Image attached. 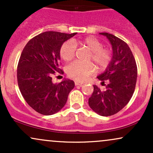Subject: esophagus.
<instances>
[{
	"label": "esophagus",
	"instance_id": "1",
	"mask_svg": "<svg viewBox=\"0 0 153 153\" xmlns=\"http://www.w3.org/2000/svg\"><path fill=\"white\" fill-rule=\"evenodd\" d=\"M75 85H79V86H82V85H83V82L75 81Z\"/></svg>",
	"mask_w": 153,
	"mask_h": 153
}]
</instances>
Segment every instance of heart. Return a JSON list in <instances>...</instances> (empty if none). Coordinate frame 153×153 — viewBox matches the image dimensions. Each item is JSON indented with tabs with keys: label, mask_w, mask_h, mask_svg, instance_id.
<instances>
[{
	"label": "heart",
	"mask_w": 153,
	"mask_h": 153,
	"mask_svg": "<svg viewBox=\"0 0 153 153\" xmlns=\"http://www.w3.org/2000/svg\"><path fill=\"white\" fill-rule=\"evenodd\" d=\"M77 45L85 47L91 52L89 59L92 60L99 70H104L109 65L112 59V51L107 47H103V43L98 39L90 36L79 41H67L59 50L61 57L66 62H69L75 57ZM96 68L92 63L74 62L67 67V73L74 80L82 81L93 75Z\"/></svg>",
	"instance_id": "b5f03b06"
}]
</instances>
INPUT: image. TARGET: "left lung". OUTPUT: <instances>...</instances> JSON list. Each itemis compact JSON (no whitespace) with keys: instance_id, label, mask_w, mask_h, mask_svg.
I'll return each mask as SVG.
<instances>
[{"instance_id":"1","label":"left lung","mask_w":153,"mask_h":153,"mask_svg":"<svg viewBox=\"0 0 153 153\" xmlns=\"http://www.w3.org/2000/svg\"><path fill=\"white\" fill-rule=\"evenodd\" d=\"M100 34L110 41L113 57L106 71L98 76L106 89L101 91L97 85H94L88 104L98 114L108 117L122 110L130 101L136 85L137 68L134 55L125 42L108 33Z\"/></svg>"}]
</instances>
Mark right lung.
<instances>
[{
	"instance_id": "obj_1",
	"label": "right lung",
	"mask_w": 153,
	"mask_h": 153,
	"mask_svg": "<svg viewBox=\"0 0 153 153\" xmlns=\"http://www.w3.org/2000/svg\"><path fill=\"white\" fill-rule=\"evenodd\" d=\"M76 34L45 31L29 40L22 51L17 66L19 88L26 103L41 114L52 115L62 109L75 86L71 80L54 84L52 77L64 73L59 68V50Z\"/></svg>"
}]
</instances>
